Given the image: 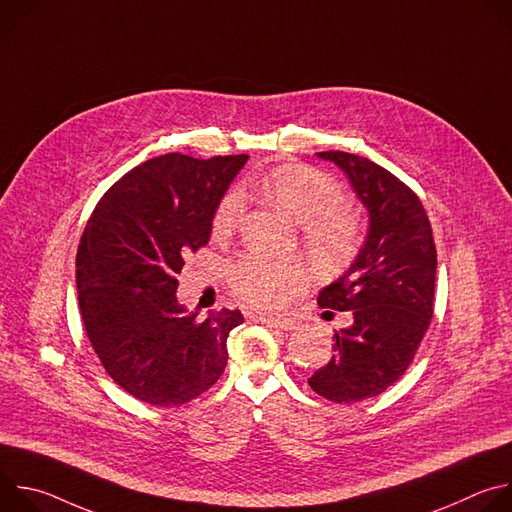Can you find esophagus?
Returning <instances> with one entry per match:
<instances>
[{
    "label": "esophagus",
    "mask_w": 512,
    "mask_h": 512,
    "mask_svg": "<svg viewBox=\"0 0 512 512\" xmlns=\"http://www.w3.org/2000/svg\"><path fill=\"white\" fill-rule=\"evenodd\" d=\"M255 322L259 324H265L267 328H273V330H285V332H291V330H298L300 324L296 320H273V318H255Z\"/></svg>",
    "instance_id": "34e87169"
}]
</instances>
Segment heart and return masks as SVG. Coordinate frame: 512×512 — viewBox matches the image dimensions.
<instances>
[{
  "instance_id": "obj_1",
  "label": "heart",
  "mask_w": 512,
  "mask_h": 512,
  "mask_svg": "<svg viewBox=\"0 0 512 512\" xmlns=\"http://www.w3.org/2000/svg\"><path fill=\"white\" fill-rule=\"evenodd\" d=\"M249 186L302 225V241L316 267L340 271L352 263L362 245V223L356 210L342 202L344 194L334 178L304 164H285L259 180H249ZM243 212V194L239 190L227 192L212 214L214 237L233 235ZM306 283L308 275L298 261H271L251 255L243 257L231 271L235 294L265 312L281 310Z\"/></svg>"
}]
</instances>
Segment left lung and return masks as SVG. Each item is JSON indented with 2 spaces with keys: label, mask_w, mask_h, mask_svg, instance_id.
Listing matches in <instances>:
<instances>
[{
  "label": "left lung",
  "mask_w": 512,
  "mask_h": 512,
  "mask_svg": "<svg viewBox=\"0 0 512 512\" xmlns=\"http://www.w3.org/2000/svg\"><path fill=\"white\" fill-rule=\"evenodd\" d=\"M318 156L346 172L371 216L356 261L318 296L320 308L350 312L354 322L334 332L332 358L308 379L324 399L354 403L387 391L413 362L433 316L437 253L427 212L405 182L354 154Z\"/></svg>",
  "instance_id": "obj_1"
}]
</instances>
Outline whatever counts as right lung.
<instances>
[{
    "label": "right lung",
    "mask_w": 512,
    "mask_h": 512,
    "mask_svg": "<svg viewBox=\"0 0 512 512\" xmlns=\"http://www.w3.org/2000/svg\"><path fill=\"white\" fill-rule=\"evenodd\" d=\"M247 160L152 158L119 178L89 218L77 253L83 324L107 375L139 401L188 403L227 367V338L243 314H188L176 275L208 243L214 208Z\"/></svg>",
    "instance_id": "right-lung-1"
}]
</instances>
